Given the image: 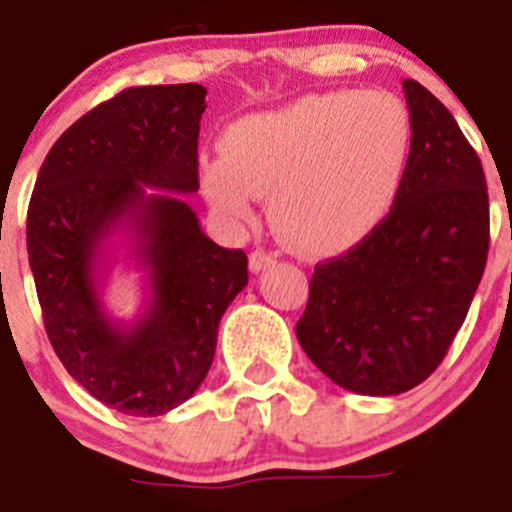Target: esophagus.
I'll use <instances>...</instances> for the list:
<instances>
[{
	"label": "esophagus",
	"mask_w": 512,
	"mask_h": 512,
	"mask_svg": "<svg viewBox=\"0 0 512 512\" xmlns=\"http://www.w3.org/2000/svg\"><path fill=\"white\" fill-rule=\"evenodd\" d=\"M275 260H278V255H273V252L255 250L250 255V270L252 273H262V270H267L270 265H275Z\"/></svg>",
	"instance_id": "34e87169"
}]
</instances>
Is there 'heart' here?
<instances>
[{"label": "heart", "mask_w": 512, "mask_h": 512, "mask_svg": "<svg viewBox=\"0 0 512 512\" xmlns=\"http://www.w3.org/2000/svg\"><path fill=\"white\" fill-rule=\"evenodd\" d=\"M411 117L385 91L308 94L227 127L222 155L199 163L206 201L245 222L270 196L280 237L306 255H336L370 237L398 199Z\"/></svg>", "instance_id": "heart-1"}]
</instances>
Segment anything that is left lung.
I'll return each mask as SVG.
<instances>
[{
  "instance_id": "1",
  "label": "left lung",
  "mask_w": 512,
  "mask_h": 512,
  "mask_svg": "<svg viewBox=\"0 0 512 512\" xmlns=\"http://www.w3.org/2000/svg\"><path fill=\"white\" fill-rule=\"evenodd\" d=\"M411 155L380 227L319 262L296 324L303 352L359 395H398L426 380L464 324L490 250L480 158L457 119L418 81H403Z\"/></svg>"
}]
</instances>
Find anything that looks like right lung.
Returning <instances> with one entry per match:
<instances>
[{
  "label": "right lung",
  "mask_w": 512,
  "mask_h": 512,
  "mask_svg": "<svg viewBox=\"0 0 512 512\" xmlns=\"http://www.w3.org/2000/svg\"><path fill=\"white\" fill-rule=\"evenodd\" d=\"M201 84L135 86L73 122L35 181L27 255L43 321L68 375L127 416H163L204 382L247 255L211 242L178 193L199 191ZM131 234L148 273L132 325L100 303L103 250Z\"/></svg>",
  "instance_id": "1"
}]
</instances>
